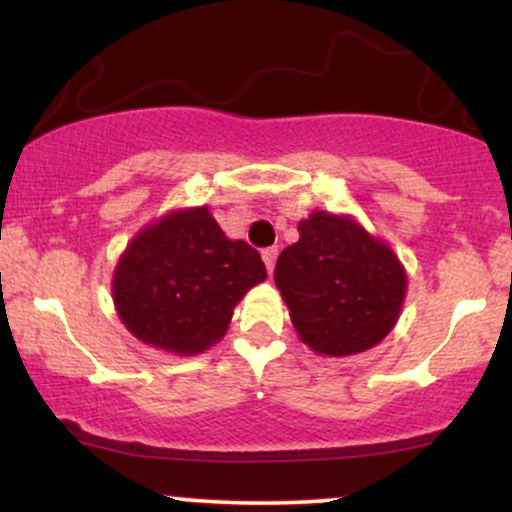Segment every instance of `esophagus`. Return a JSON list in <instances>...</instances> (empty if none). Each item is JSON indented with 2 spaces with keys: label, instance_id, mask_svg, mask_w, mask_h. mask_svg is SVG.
Segmentation results:
<instances>
[{
  "label": "esophagus",
  "instance_id": "34e87169",
  "mask_svg": "<svg viewBox=\"0 0 512 512\" xmlns=\"http://www.w3.org/2000/svg\"><path fill=\"white\" fill-rule=\"evenodd\" d=\"M262 260H264V264H267V272L272 274L274 272V262H276V248L262 250Z\"/></svg>",
  "mask_w": 512,
  "mask_h": 512
}]
</instances>
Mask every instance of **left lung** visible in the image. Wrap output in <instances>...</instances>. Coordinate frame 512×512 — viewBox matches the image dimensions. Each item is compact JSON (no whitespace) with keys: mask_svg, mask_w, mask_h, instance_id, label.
Instances as JSON below:
<instances>
[{"mask_svg":"<svg viewBox=\"0 0 512 512\" xmlns=\"http://www.w3.org/2000/svg\"><path fill=\"white\" fill-rule=\"evenodd\" d=\"M298 233L276 260L274 284L301 342L330 358L383 342L407 296V272L390 245L332 211H313Z\"/></svg>","mask_w":512,"mask_h":512,"instance_id":"8db88e82","label":"left lung"}]
</instances>
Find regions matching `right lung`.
I'll use <instances>...</instances> for the list:
<instances>
[{"label":"right lung","instance_id":"obj_1","mask_svg":"<svg viewBox=\"0 0 512 512\" xmlns=\"http://www.w3.org/2000/svg\"><path fill=\"white\" fill-rule=\"evenodd\" d=\"M264 279L260 252L228 238L209 207L175 209L129 240L113 274V301L139 342L195 356L223 339L233 308Z\"/></svg>","mask_w":512,"mask_h":512}]
</instances>
